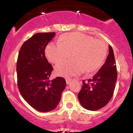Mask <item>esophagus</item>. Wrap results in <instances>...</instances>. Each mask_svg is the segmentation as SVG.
I'll return each instance as SVG.
<instances>
[{
  "instance_id": "1",
  "label": "esophagus",
  "mask_w": 133,
  "mask_h": 133,
  "mask_svg": "<svg viewBox=\"0 0 133 133\" xmlns=\"http://www.w3.org/2000/svg\"><path fill=\"white\" fill-rule=\"evenodd\" d=\"M71 81H72V79H70V78H66V82L67 84H69L71 82Z\"/></svg>"
}]
</instances>
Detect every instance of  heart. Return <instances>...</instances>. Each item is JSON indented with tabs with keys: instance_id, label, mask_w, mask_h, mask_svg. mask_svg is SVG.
Returning <instances> with one entry per match:
<instances>
[{
	"instance_id": "heart-1",
	"label": "heart",
	"mask_w": 133,
	"mask_h": 133,
	"mask_svg": "<svg viewBox=\"0 0 133 133\" xmlns=\"http://www.w3.org/2000/svg\"><path fill=\"white\" fill-rule=\"evenodd\" d=\"M107 53V48L103 41L81 33L70 32L61 35L59 43L46 46L45 55L54 64L65 59L71 54L72 62H63L55 66V72L61 77L69 78L83 72H92L103 64Z\"/></svg>"
}]
</instances>
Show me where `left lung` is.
Segmentation results:
<instances>
[{"instance_id": "1", "label": "left lung", "mask_w": 133, "mask_h": 133, "mask_svg": "<svg viewBox=\"0 0 133 133\" xmlns=\"http://www.w3.org/2000/svg\"><path fill=\"white\" fill-rule=\"evenodd\" d=\"M109 52L105 63L92 79L87 83L83 81V87L78 94L81 105L89 110H97L107 105L113 95L117 79V66L112 48L109 46Z\"/></svg>"}]
</instances>
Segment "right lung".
<instances>
[{
  "instance_id": "add662e5",
  "label": "right lung",
  "mask_w": 133,
  "mask_h": 133,
  "mask_svg": "<svg viewBox=\"0 0 133 133\" xmlns=\"http://www.w3.org/2000/svg\"><path fill=\"white\" fill-rule=\"evenodd\" d=\"M55 35V32L34 35L22 45L16 63L18 90L28 104L41 112L56 107L66 87L63 77L49 80L53 68L44 50Z\"/></svg>"
}]
</instances>
